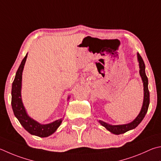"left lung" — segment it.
I'll list each match as a JSON object with an SVG mask.
<instances>
[{"label":"left lung","mask_w":161,"mask_h":161,"mask_svg":"<svg viewBox=\"0 0 161 161\" xmlns=\"http://www.w3.org/2000/svg\"><path fill=\"white\" fill-rule=\"evenodd\" d=\"M137 60H138L139 66V75L141 76L143 85H144V100H143V104L139 115L136 116V118L134 119L133 121H131V122H129V123L127 124L124 125H113L107 123L106 122L102 121L101 119L98 120L99 123H100L102 126L106 128L108 131H109L110 132L114 134H117V135L124 134L127 131L134 130V128H136L140 124V122L143 120L146 114H147L148 108V106H149L150 95L149 91H148V78L145 72V64L144 63V60L142 59V58L141 57V55H140L138 53H137Z\"/></svg>","instance_id":"left-lung-1"}]
</instances>
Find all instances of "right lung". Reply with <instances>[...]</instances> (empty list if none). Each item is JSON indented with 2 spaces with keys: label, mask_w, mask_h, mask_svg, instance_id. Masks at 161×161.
Wrapping results in <instances>:
<instances>
[{
  "label": "right lung",
  "mask_w": 161,
  "mask_h": 161,
  "mask_svg": "<svg viewBox=\"0 0 161 161\" xmlns=\"http://www.w3.org/2000/svg\"><path fill=\"white\" fill-rule=\"evenodd\" d=\"M27 54L22 60L18 69L16 72L15 77L12 85V101L11 105L14 116L18 119L22 126L27 130L29 133L39 137H47L53 134L58 128L60 127L63 122V118L58 119L48 124H42L35 120L28 115L25 108L23 104L21 91H22V72L24 69ZM69 99L68 96V100Z\"/></svg>",
  "instance_id": "obj_1"
}]
</instances>
